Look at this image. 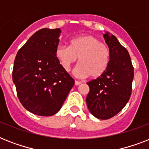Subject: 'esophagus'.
Listing matches in <instances>:
<instances>
[{
	"label": "esophagus",
	"mask_w": 149,
	"mask_h": 149,
	"mask_svg": "<svg viewBox=\"0 0 149 149\" xmlns=\"http://www.w3.org/2000/svg\"><path fill=\"white\" fill-rule=\"evenodd\" d=\"M82 83L80 81H78V80H75V85L76 86H79V85H80Z\"/></svg>",
	"instance_id": "obj_1"
}]
</instances>
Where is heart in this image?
<instances>
[{
    "mask_svg": "<svg viewBox=\"0 0 149 149\" xmlns=\"http://www.w3.org/2000/svg\"><path fill=\"white\" fill-rule=\"evenodd\" d=\"M56 56L62 67L69 71L79 58L76 73L80 77H101L108 67L111 51L106 44L92 35H85L72 39L70 46L58 45Z\"/></svg>",
    "mask_w": 149,
    "mask_h": 149,
    "instance_id": "heart-1",
    "label": "heart"
}]
</instances>
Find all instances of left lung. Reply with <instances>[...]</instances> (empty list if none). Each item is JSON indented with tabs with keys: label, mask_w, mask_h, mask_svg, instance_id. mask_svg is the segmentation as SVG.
<instances>
[{
	"label": "left lung",
	"mask_w": 149,
	"mask_h": 149,
	"mask_svg": "<svg viewBox=\"0 0 149 149\" xmlns=\"http://www.w3.org/2000/svg\"><path fill=\"white\" fill-rule=\"evenodd\" d=\"M104 38L111 51L110 63L101 77L87 83L90 91L86 101L94 117L107 120L119 113L129 100L134 68L128 52L115 36L106 32Z\"/></svg>",
	"instance_id": "obj_1"
}]
</instances>
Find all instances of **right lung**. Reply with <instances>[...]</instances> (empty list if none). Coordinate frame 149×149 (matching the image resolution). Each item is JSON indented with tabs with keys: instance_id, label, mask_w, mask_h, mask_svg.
<instances>
[{
	"instance_id": "1",
	"label": "right lung",
	"mask_w": 149,
	"mask_h": 149,
	"mask_svg": "<svg viewBox=\"0 0 149 149\" xmlns=\"http://www.w3.org/2000/svg\"><path fill=\"white\" fill-rule=\"evenodd\" d=\"M60 29L36 31L17 52L12 72L17 97L27 111L52 116L61 109L74 79L56 56Z\"/></svg>"
}]
</instances>
